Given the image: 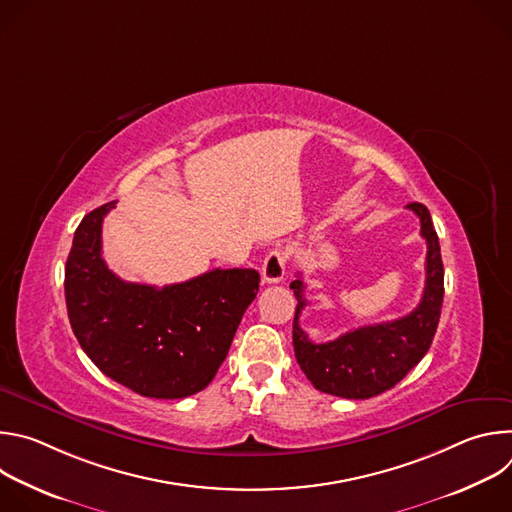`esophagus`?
<instances>
[{
	"label": "esophagus",
	"mask_w": 512,
	"mask_h": 512,
	"mask_svg": "<svg viewBox=\"0 0 512 512\" xmlns=\"http://www.w3.org/2000/svg\"><path fill=\"white\" fill-rule=\"evenodd\" d=\"M285 271H287V253L283 249H273L263 261V267H261L263 279L267 283H279L285 277Z\"/></svg>",
	"instance_id": "34e87169"
}]
</instances>
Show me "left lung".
Segmentation results:
<instances>
[{"mask_svg": "<svg viewBox=\"0 0 512 512\" xmlns=\"http://www.w3.org/2000/svg\"><path fill=\"white\" fill-rule=\"evenodd\" d=\"M407 208L419 216L421 237L427 243L423 296L419 306L407 316L362 326L336 340L316 344L300 328V314L306 306V285L302 277L289 283L298 300L294 352L308 381L322 393L344 399L381 395L393 389L431 346L444 302V263L429 210L419 202H411Z\"/></svg>", "mask_w": 512, "mask_h": 512, "instance_id": "1", "label": "left lung"}]
</instances>
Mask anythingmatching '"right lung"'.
<instances>
[{"mask_svg": "<svg viewBox=\"0 0 512 512\" xmlns=\"http://www.w3.org/2000/svg\"><path fill=\"white\" fill-rule=\"evenodd\" d=\"M115 200L91 210L64 269L68 320L99 371L154 399L190 397L214 379L241 318L259 291L255 269H212L184 283L119 279L101 255V229Z\"/></svg>", "mask_w": 512, "mask_h": 512, "instance_id": "right-lung-1", "label": "right lung"}]
</instances>
